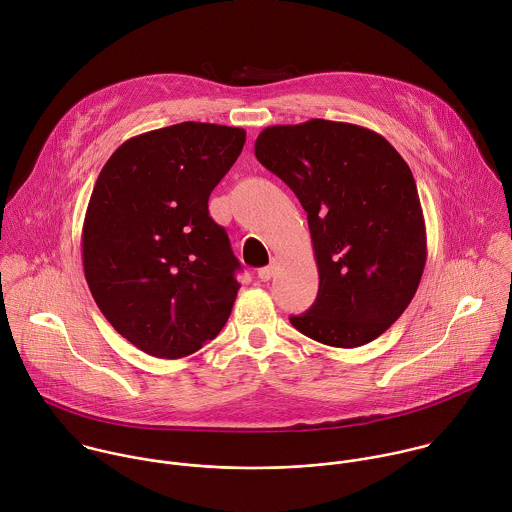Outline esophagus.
Listing matches in <instances>:
<instances>
[{"label":"esophagus","instance_id":"esophagus-1","mask_svg":"<svg viewBox=\"0 0 512 512\" xmlns=\"http://www.w3.org/2000/svg\"><path fill=\"white\" fill-rule=\"evenodd\" d=\"M275 263H271V265H267V267H261L259 271H257V277L261 279V281H269L273 275H275Z\"/></svg>","mask_w":512,"mask_h":512}]
</instances>
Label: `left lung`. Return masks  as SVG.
Returning <instances> with one entry per match:
<instances>
[{"label":"left lung","instance_id":"obj_1","mask_svg":"<svg viewBox=\"0 0 512 512\" xmlns=\"http://www.w3.org/2000/svg\"><path fill=\"white\" fill-rule=\"evenodd\" d=\"M255 155L307 211L319 293L291 325L329 347L371 343L409 307L427 263L409 165L377 131L327 119L271 125Z\"/></svg>","mask_w":512,"mask_h":512}]
</instances>
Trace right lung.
I'll return each instance as SVG.
<instances>
[{"label":"right lung","mask_w":512,"mask_h":512,"mask_svg":"<svg viewBox=\"0 0 512 512\" xmlns=\"http://www.w3.org/2000/svg\"><path fill=\"white\" fill-rule=\"evenodd\" d=\"M243 145L241 127L183 121L121 143L95 181L85 281L111 327L151 357L199 351L231 315L239 261L207 201Z\"/></svg>","instance_id":"right-lung-1"}]
</instances>
